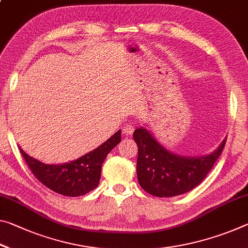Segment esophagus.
Returning a JSON list of instances; mask_svg holds the SVG:
<instances>
[{
  "mask_svg": "<svg viewBox=\"0 0 248 248\" xmlns=\"http://www.w3.org/2000/svg\"><path fill=\"white\" fill-rule=\"evenodd\" d=\"M133 130H135V128H133V125L131 124H127L124 125V129H123V133L125 136H131L133 133Z\"/></svg>",
  "mask_w": 248,
  "mask_h": 248,
  "instance_id": "obj_1",
  "label": "esophagus"
}]
</instances>
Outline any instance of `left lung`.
Instances as JSON below:
<instances>
[{
  "instance_id": "1",
  "label": "left lung",
  "mask_w": 248,
  "mask_h": 248,
  "mask_svg": "<svg viewBox=\"0 0 248 248\" xmlns=\"http://www.w3.org/2000/svg\"><path fill=\"white\" fill-rule=\"evenodd\" d=\"M137 176L140 186L158 198H172L193 190L206 178L224 149V139L207 155L183 156L169 151L144 127L136 129Z\"/></svg>"
}]
</instances>
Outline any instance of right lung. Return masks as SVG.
I'll list each match as a JSON object with an SVG mask.
<instances>
[{
    "label": "right lung",
    "instance_id": "right-lung-1",
    "mask_svg": "<svg viewBox=\"0 0 248 248\" xmlns=\"http://www.w3.org/2000/svg\"><path fill=\"white\" fill-rule=\"evenodd\" d=\"M121 140V131L77 160L62 164H45L30 156L19 147L23 158L39 182L65 196H80L93 191L99 184L101 164L106 156Z\"/></svg>",
    "mask_w": 248,
    "mask_h": 248
}]
</instances>
